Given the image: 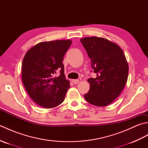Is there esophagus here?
<instances>
[{
    "label": "esophagus",
    "instance_id": "obj_1",
    "mask_svg": "<svg viewBox=\"0 0 148 148\" xmlns=\"http://www.w3.org/2000/svg\"><path fill=\"white\" fill-rule=\"evenodd\" d=\"M72 83L75 84H76L79 83V81L78 79H72Z\"/></svg>",
    "mask_w": 148,
    "mask_h": 148
}]
</instances>
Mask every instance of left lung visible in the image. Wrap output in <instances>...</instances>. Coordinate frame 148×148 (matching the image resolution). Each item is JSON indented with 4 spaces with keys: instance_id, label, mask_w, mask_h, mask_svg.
Wrapping results in <instances>:
<instances>
[{
    "instance_id": "obj_1",
    "label": "left lung",
    "mask_w": 148,
    "mask_h": 148,
    "mask_svg": "<svg viewBox=\"0 0 148 148\" xmlns=\"http://www.w3.org/2000/svg\"><path fill=\"white\" fill-rule=\"evenodd\" d=\"M91 60L95 78H89L90 90L84 95L88 102L106 106L120 95L127 83L128 65L122 49L117 44L99 37L80 39Z\"/></svg>"
}]
</instances>
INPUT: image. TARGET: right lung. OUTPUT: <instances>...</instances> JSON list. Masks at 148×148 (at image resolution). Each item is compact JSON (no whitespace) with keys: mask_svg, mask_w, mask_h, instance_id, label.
<instances>
[{"mask_svg":"<svg viewBox=\"0 0 148 148\" xmlns=\"http://www.w3.org/2000/svg\"><path fill=\"white\" fill-rule=\"evenodd\" d=\"M71 44V40L41 42L24 56L22 81L30 98L42 108H55L64 100L70 81L65 78L62 62ZM58 71L61 74L55 77Z\"/></svg>","mask_w":148,"mask_h":148,"instance_id":"add662e5","label":"right lung"}]
</instances>
